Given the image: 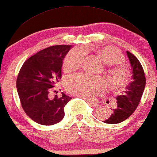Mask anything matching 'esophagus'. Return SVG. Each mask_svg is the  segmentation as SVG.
<instances>
[{"label": "esophagus", "mask_w": 157, "mask_h": 157, "mask_svg": "<svg viewBox=\"0 0 157 157\" xmlns=\"http://www.w3.org/2000/svg\"><path fill=\"white\" fill-rule=\"evenodd\" d=\"M88 104L90 105V106L94 107V108H96V107L98 106V104L96 103V102H95V101H93L88 100Z\"/></svg>", "instance_id": "1"}]
</instances>
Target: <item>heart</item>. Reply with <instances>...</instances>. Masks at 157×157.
Wrapping results in <instances>:
<instances>
[{
  "instance_id": "obj_1",
  "label": "heart",
  "mask_w": 157,
  "mask_h": 157,
  "mask_svg": "<svg viewBox=\"0 0 157 157\" xmlns=\"http://www.w3.org/2000/svg\"><path fill=\"white\" fill-rule=\"evenodd\" d=\"M99 56L108 64H119L124 61V56L116 48L108 46L101 49ZM85 57L84 50L76 48L70 51L65 58L63 63L66 70L71 71L81 66ZM113 87L117 90L123 88L129 79V73L126 68L121 66L115 67L110 70ZM65 86L70 93L84 98H92L95 94L102 93L108 87L107 81L101 77L78 73L67 78Z\"/></svg>"
}]
</instances>
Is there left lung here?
Here are the masks:
<instances>
[{
	"label": "left lung",
	"mask_w": 157,
	"mask_h": 157,
	"mask_svg": "<svg viewBox=\"0 0 157 157\" xmlns=\"http://www.w3.org/2000/svg\"><path fill=\"white\" fill-rule=\"evenodd\" d=\"M132 67V82L126 87L121 95L117 96V107L113 109L112 115L104 123L119 124L128 119L137 108L146 86V77L140 62L136 57L126 51ZM112 110V109H111Z\"/></svg>",
	"instance_id": "left-lung-1"
}]
</instances>
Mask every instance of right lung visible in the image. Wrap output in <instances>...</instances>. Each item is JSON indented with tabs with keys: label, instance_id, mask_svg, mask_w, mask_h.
Listing matches in <instances>:
<instances>
[{
	"label": "right lung",
	"instance_id": "obj_1",
	"mask_svg": "<svg viewBox=\"0 0 157 157\" xmlns=\"http://www.w3.org/2000/svg\"><path fill=\"white\" fill-rule=\"evenodd\" d=\"M71 45H56L41 50L22 64L16 80L21 106L25 113L39 124L51 126L64 117V108L72 98H49L51 88L62 78V67Z\"/></svg>",
	"mask_w": 157,
	"mask_h": 157
}]
</instances>
